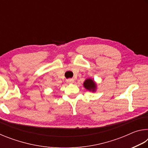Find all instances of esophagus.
Masks as SVG:
<instances>
[{"mask_svg":"<svg viewBox=\"0 0 148 148\" xmlns=\"http://www.w3.org/2000/svg\"><path fill=\"white\" fill-rule=\"evenodd\" d=\"M66 82L68 84H73L74 83V79H66Z\"/></svg>","mask_w":148,"mask_h":148,"instance_id":"34e87169","label":"esophagus"}]
</instances>
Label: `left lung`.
<instances>
[{
  "label": "left lung",
  "mask_w": 148,
  "mask_h": 148,
  "mask_svg": "<svg viewBox=\"0 0 148 148\" xmlns=\"http://www.w3.org/2000/svg\"><path fill=\"white\" fill-rule=\"evenodd\" d=\"M84 87L87 91L90 92H95L97 89V85L93 79L91 78H87L84 82Z\"/></svg>",
  "instance_id": "1"
}]
</instances>
